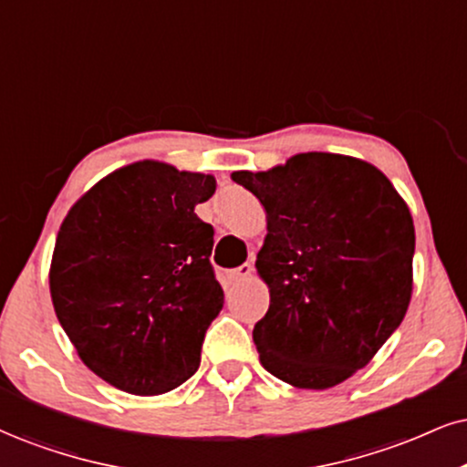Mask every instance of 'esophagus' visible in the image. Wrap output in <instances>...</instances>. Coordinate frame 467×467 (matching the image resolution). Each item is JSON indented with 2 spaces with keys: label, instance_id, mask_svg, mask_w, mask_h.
<instances>
[{
  "label": "esophagus",
  "instance_id": "34e87169",
  "mask_svg": "<svg viewBox=\"0 0 467 467\" xmlns=\"http://www.w3.org/2000/svg\"><path fill=\"white\" fill-rule=\"evenodd\" d=\"M251 275H253L251 264H243V266L232 270V273H229V277H232V281H244V279H249Z\"/></svg>",
  "mask_w": 467,
  "mask_h": 467
}]
</instances>
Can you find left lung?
<instances>
[{
	"label": "left lung",
	"mask_w": 467,
	"mask_h": 467,
	"mask_svg": "<svg viewBox=\"0 0 467 467\" xmlns=\"http://www.w3.org/2000/svg\"><path fill=\"white\" fill-rule=\"evenodd\" d=\"M232 180L266 210L255 268L270 305L253 329L262 366L303 389L347 381L410 307V207L377 166L350 155L298 153L270 171H235Z\"/></svg>",
	"instance_id": "obj_1"
}]
</instances>
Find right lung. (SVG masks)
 I'll return each mask as SVG.
<instances>
[{
	"instance_id": "add662e5",
	"label": "right lung",
	"mask_w": 467,
	"mask_h": 467,
	"mask_svg": "<svg viewBox=\"0 0 467 467\" xmlns=\"http://www.w3.org/2000/svg\"><path fill=\"white\" fill-rule=\"evenodd\" d=\"M214 190L212 175L142 160L97 182L60 224L56 316L79 359L123 392L158 396L197 372L223 309L214 229L194 214Z\"/></svg>"
}]
</instances>
